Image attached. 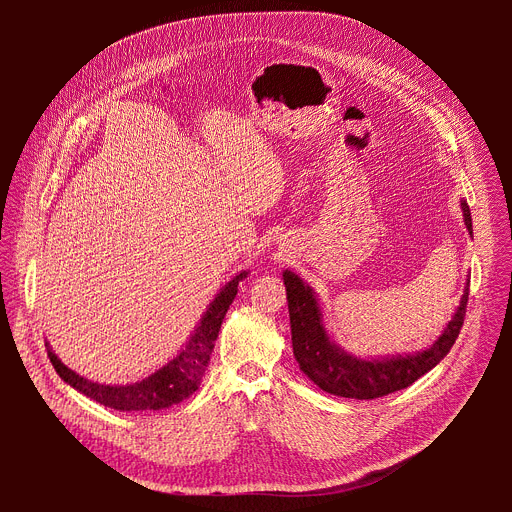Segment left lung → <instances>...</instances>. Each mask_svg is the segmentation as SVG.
<instances>
[{
	"mask_svg": "<svg viewBox=\"0 0 512 512\" xmlns=\"http://www.w3.org/2000/svg\"><path fill=\"white\" fill-rule=\"evenodd\" d=\"M464 223L472 235V216L462 200ZM287 310L291 324V346L304 375L322 391L348 399H377L413 385L431 371L454 346L466 316L470 279L454 318L429 348L413 354L385 358H360L342 350L324 326V314L316 291L294 271H283Z\"/></svg>",
	"mask_w": 512,
	"mask_h": 512,
	"instance_id": "1",
	"label": "left lung"
}]
</instances>
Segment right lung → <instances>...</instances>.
I'll use <instances>...</instances> for the list:
<instances>
[{
  "label": "right lung",
  "instance_id": "1",
  "mask_svg": "<svg viewBox=\"0 0 512 512\" xmlns=\"http://www.w3.org/2000/svg\"><path fill=\"white\" fill-rule=\"evenodd\" d=\"M249 271L237 273L206 308L200 324L190 336L188 344L180 350L176 358H172L166 367L152 373L131 385H101L93 383L75 371H70L66 364L52 352L48 346V356L58 377L68 383L72 389L87 395L89 399L117 409V411H158L172 407L184 399H188L202 383V375L210 362V354L214 348V340L218 338V330L225 320L229 306L237 296L239 281L247 277Z\"/></svg>",
  "mask_w": 512,
  "mask_h": 512
}]
</instances>
